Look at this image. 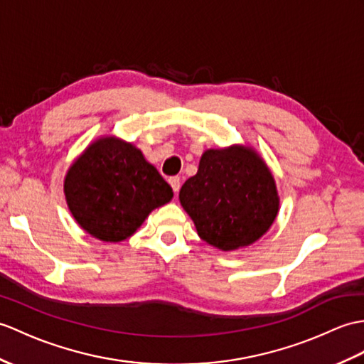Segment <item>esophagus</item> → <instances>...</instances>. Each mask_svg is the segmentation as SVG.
<instances>
[{"label":"esophagus","instance_id":"34e87169","mask_svg":"<svg viewBox=\"0 0 364 364\" xmlns=\"http://www.w3.org/2000/svg\"><path fill=\"white\" fill-rule=\"evenodd\" d=\"M168 184L172 186V189H173V192L176 193L180 191V188H181V180H180V176H171V178H168Z\"/></svg>","mask_w":364,"mask_h":364}]
</instances>
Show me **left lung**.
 I'll return each mask as SVG.
<instances>
[{"mask_svg":"<svg viewBox=\"0 0 364 364\" xmlns=\"http://www.w3.org/2000/svg\"><path fill=\"white\" fill-rule=\"evenodd\" d=\"M180 203L200 239L222 251L256 243L281 208L265 159L242 144L203 151L197 173L181 186Z\"/></svg>","mask_w":364,"mask_h":364,"instance_id":"obj_1","label":"left lung"}]
</instances>
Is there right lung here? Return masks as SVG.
Masks as SVG:
<instances>
[{"mask_svg":"<svg viewBox=\"0 0 364 364\" xmlns=\"http://www.w3.org/2000/svg\"><path fill=\"white\" fill-rule=\"evenodd\" d=\"M63 192L83 231L102 242L132 237L150 213L173 197L142 151L113 134L90 142L68 167Z\"/></svg>","mask_w":364,"mask_h":364,"instance_id":"1","label":"right lung"}]
</instances>
